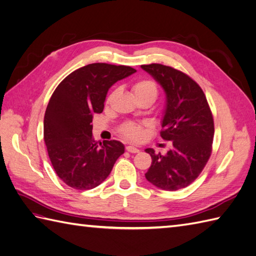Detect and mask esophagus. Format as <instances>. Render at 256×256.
Here are the masks:
<instances>
[{"label":"esophagus","instance_id":"34e87169","mask_svg":"<svg viewBox=\"0 0 256 256\" xmlns=\"http://www.w3.org/2000/svg\"><path fill=\"white\" fill-rule=\"evenodd\" d=\"M126 151L129 152V153H138L139 148H136L132 146H126Z\"/></svg>","mask_w":256,"mask_h":256}]
</instances>
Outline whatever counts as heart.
Returning a JSON list of instances; mask_svg holds the SVG:
<instances>
[{
    "label": "heart",
    "instance_id": "obj_1",
    "mask_svg": "<svg viewBox=\"0 0 256 256\" xmlns=\"http://www.w3.org/2000/svg\"><path fill=\"white\" fill-rule=\"evenodd\" d=\"M132 90L134 96L138 101H151L152 103L158 96V84L152 79L143 78L136 80L132 86ZM114 96V92L108 98V102H110ZM120 132L128 140L136 141L141 139L142 136V124L134 122H127L122 124L120 128Z\"/></svg>",
    "mask_w": 256,
    "mask_h": 256
}]
</instances>
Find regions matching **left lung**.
Masks as SVG:
<instances>
[{
    "label": "left lung",
    "mask_w": 256,
    "mask_h": 256,
    "mask_svg": "<svg viewBox=\"0 0 256 256\" xmlns=\"http://www.w3.org/2000/svg\"><path fill=\"white\" fill-rule=\"evenodd\" d=\"M166 92L167 104L160 136L172 141L165 155L146 148L152 164L148 182L167 191L182 189L202 172L212 154L214 120L201 86L188 74L162 64L141 65Z\"/></svg>",
    "instance_id": "8db88e82"
}]
</instances>
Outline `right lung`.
Segmentation results:
<instances>
[{
  "label": "right lung",
  "mask_w": 256,
  "mask_h": 256,
  "mask_svg": "<svg viewBox=\"0 0 256 256\" xmlns=\"http://www.w3.org/2000/svg\"><path fill=\"white\" fill-rule=\"evenodd\" d=\"M136 72L130 66L93 63L56 86L46 110L43 136L55 172L70 188H96L124 152L120 141L96 142L91 122L93 115L103 112L110 86Z\"/></svg>",
  "instance_id": "1"
}]
</instances>
